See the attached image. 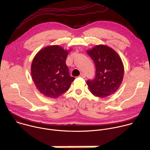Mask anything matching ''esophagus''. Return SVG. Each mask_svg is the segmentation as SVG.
<instances>
[{"mask_svg":"<svg viewBox=\"0 0 150 150\" xmlns=\"http://www.w3.org/2000/svg\"><path fill=\"white\" fill-rule=\"evenodd\" d=\"M80 77H83V78H85V77H86V76H85V74H83V73H81V74H80Z\"/></svg>","mask_w":150,"mask_h":150,"instance_id":"1","label":"esophagus"}]
</instances>
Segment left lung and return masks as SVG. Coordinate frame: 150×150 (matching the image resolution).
<instances>
[{"label": "left lung", "instance_id": "obj_1", "mask_svg": "<svg viewBox=\"0 0 150 150\" xmlns=\"http://www.w3.org/2000/svg\"><path fill=\"white\" fill-rule=\"evenodd\" d=\"M94 62V79L86 83L94 96L105 98L114 94L120 88L124 77V68L121 57L109 46L100 44L87 50Z\"/></svg>", "mask_w": 150, "mask_h": 150}]
</instances>
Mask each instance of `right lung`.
<instances>
[{
    "label": "right lung",
    "mask_w": 150,
    "mask_h": 150,
    "mask_svg": "<svg viewBox=\"0 0 150 150\" xmlns=\"http://www.w3.org/2000/svg\"><path fill=\"white\" fill-rule=\"evenodd\" d=\"M69 50L59 45L44 47L34 57L31 65L33 81L45 97L56 98L70 88L75 78L69 74L65 64Z\"/></svg>",
    "instance_id": "add662e5"
}]
</instances>
